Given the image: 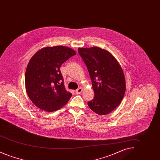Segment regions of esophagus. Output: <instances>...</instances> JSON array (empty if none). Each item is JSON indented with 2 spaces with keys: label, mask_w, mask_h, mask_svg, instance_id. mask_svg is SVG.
Here are the masks:
<instances>
[{
  "label": "esophagus",
  "mask_w": 160,
  "mask_h": 160,
  "mask_svg": "<svg viewBox=\"0 0 160 160\" xmlns=\"http://www.w3.org/2000/svg\"><path fill=\"white\" fill-rule=\"evenodd\" d=\"M82 91H83V89L82 88H80L78 89H77L76 91V94H80Z\"/></svg>",
  "instance_id": "34e87169"
}]
</instances>
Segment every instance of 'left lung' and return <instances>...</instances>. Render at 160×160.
I'll list each match as a JSON object with an SVG mask.
<instances>
[{
	"label": "left lung",
	"instance_id": "obj_1",
	"mask_svg": "<svg viewBox=\"0 0 160 160\" xmlns=\"http://www.w3.org/2000/svg\"><path fill=\"white\" fill-rule=\"evenodd\" d=\"M91 78L94 98L88 102L99 115L112 112L121 102L126 90L122 67L114 56L98 47L78 48Z\"/></svg>",
	"mask_w": 160,
	"mask_h": 160
}]
</instances>
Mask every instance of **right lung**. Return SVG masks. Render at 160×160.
Returning a JSON list of instances; mask_svg holds the SVG:
<instances>
[{
	"mask_svg": "<svg viewBox=\"0 0 160 160\" xmlns=\"http://www.w3.org/2000/svg\"><path fill=\"white\" fill-rule=\"evenodd\" d=\"M76 54L65 46L45 47L29 62L25 73V86L31 101L47 112L64 106L72 96L66 91L60 71L61 65Z\"/></svg>",
	"mask_w": 160,
	"mask_h": 160,
	"instance_id": "right-lung-1",
	"label": "right lung"
}]
</instances>
